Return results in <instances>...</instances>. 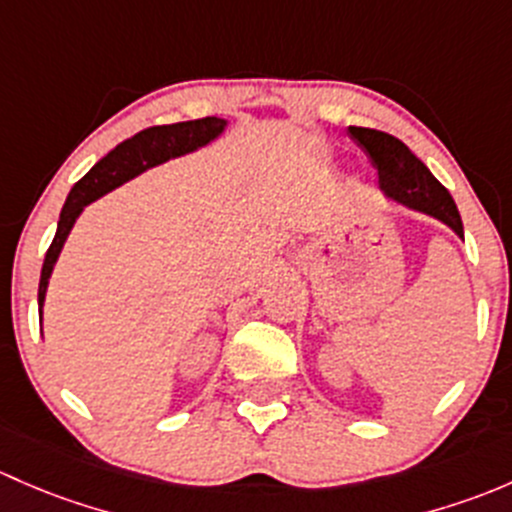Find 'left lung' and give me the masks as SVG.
<instances>
[{
    "instance_id": "1",
    "label": "left lung",
    "mask_w": 512,
    "mask_h": 512,
    "mask_svg": "<svg viewBox=\"0 0 512 512\" xmlns=\"http://www.w3.org/2000/svg\"><path fill=\"white\" fill-rule=\"evenodd\" d=\"M352 140L370 155L377 167L384 197L426 217L439 219L463 239V221L449 189L429 172V167L394 135L372 128H350Z\"/></svg>"
}]
</instances>
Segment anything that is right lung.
<instances>
[{"label": "right lung", "mask_w": 512, "mask_h": 512, "mask_svg": "<svg viewBox=\"0 0 512 512\" xmlns=\"http://www.w3.org/2000/svg\"><path fill=\"white\" fill-rule=\"evenodd\" d=\"M226 128L224 118H199V120H187V123H175V125H155V128L140 130L138 135L120 142L115 150H110L103 160L96 162L91 167L86 177L78 179L73 184V189L68 192L66 204L61 209L59 226H56V236L51 241L49 251H46L44 268H41V281H39V320L44 313V300H46V288H49V278L54 273L56 261L66 244L68 234H71L73 224L81 217L83 207H88L91 202H96L98 197L108 194L110 189L120 187L128 179L142 175L150 167L162 165L167 160H175V157L189 155V152L199 150V147L209 145L212 140H217Z\"/></svg>", "instance_id": "obj_1"}]
</instances>
